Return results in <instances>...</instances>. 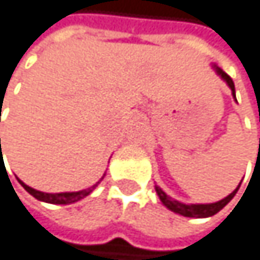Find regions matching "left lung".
<instances>
[{"instance_id":"8db88e82","label":"left lung","mask_w":260,"mask_h":260,"mask_svg":"<svg viewBox=\"0 0 260 260\" xmlns=\"http://www.w3.org/2000/svg\"><path fill=\"white\" fill-rule=\"evenodd\" d=\"M214 68H215L217 75H220L221 79L229 85V88H231V92H233V96L236 98V88H234L233 79L229 78L221 68H218V67H215V65H214ZM240 184H242V182H240ZM240 184L237 185L236 190H234L233 193H229L226 198H223V200H220V201H217V203H211V204H184V203H179V201H176V200H173V198H170V197L162 190V188L157 187V185H156V192H157L159 200L162 201V204H164L165 207H168L172 212L179 214V215H184V217H192V218H206V217H212V215H215L217 212H220L221 209L234 198V195L237 193Z\"/></svg>"}]
</instances>
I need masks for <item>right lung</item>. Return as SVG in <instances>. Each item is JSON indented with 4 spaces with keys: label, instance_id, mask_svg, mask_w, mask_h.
Masks as SVG:
<instances>
[{
    "label": "right lung",
    "instance_id": "right-lung-1",
    "mask_svg": "<svg viewBox=\"0 0 260 260\" xmlns=\"http://www.w3.org/2000/svg\"><path fill=\"white\" fill-rule=\"evenodd\" d=\"M0 149H1V140H0ZM1 164H3V159H1ZM104 178V176H103ZM101 178V179H103ZM100 179V181H101ZM100 181L92 185V187H88L85 188V190H79V192H63V193H45V192H40V190H36V188L32 187H29L26 185L23 181L18 179V182L24 187V190L27 193H31L34 198H37L39 201H45V203H51V204H72V203H76L82 198H85L87 195H90L93 190H95V187L100 184Z\"/></svg>",
    "mask_w": 260,
    "mask_h": 260
}]
</instances>
